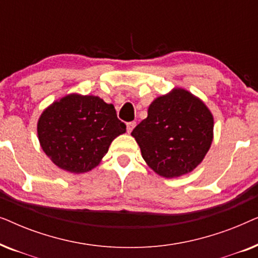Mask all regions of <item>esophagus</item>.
<instances>
[{
    "instance_id": "34e87169",
    "label": "esophagus",
    "mask_w": 258,
    "mask_h": 258,
    "mask_svg": "<svg viewBox=\"0 0 258 258\" xmlns=\"http://www.w3.org/2000/svg\"><path fill=\"white\" fill-rule=\"evenodd\" d=\"M135 126H136V122H134V121L133 122H128V123H126V132L130 134V133L133 132V129L135 128Z\"/></svg>"
}]
</instances>
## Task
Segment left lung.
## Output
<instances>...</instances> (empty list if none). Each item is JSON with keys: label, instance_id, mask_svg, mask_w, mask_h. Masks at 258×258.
I'll list each match as a JSON object with an SVG mask.
<instances>
[{"label": "left lung", "instance_id": "left-lung-1", "mask_svg": "<svg viewBox=\"0 0 258 258\" xmlns=\"http://www.w3.org/2000/svg\"><path fill=\"white\" fill-rule=\"evenodd\" d=\"M214 117L199 97L175 88L153 101L132 135L143 160L167 178L192 171L203 161L213 142Z\"/></svg>", "mask_w": 258, "mask_h": 258}]
</instances>
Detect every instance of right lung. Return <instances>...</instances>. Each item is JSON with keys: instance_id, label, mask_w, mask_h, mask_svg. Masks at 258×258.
<instances>
[{"instance_id": "add662e5", "label": "right lung", "mask_w": 258, "mask_h": 258, "mask_svg": "<svg viewBox=\"0 0 258 258\" xmlns=\"http://www.w3.org/2000/svg\"><path fill=\"white\" fill-rule=\"evenodd\" d=\"M125 128L112 104L93 95L70 94L42 112L37 135L52 163L81 174L100 164L112 141Z\"/></svg>"}]
</instances>
